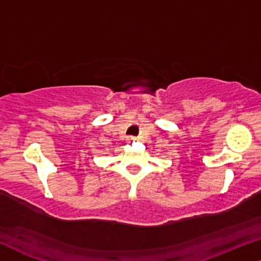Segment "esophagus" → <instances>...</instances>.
I'll return each instance as SVG.
<instances>
[{
    "instance_id": "1",
    "label": "esophagus",
    "mask_w": 261,
    "mask_h": 261,
    "mask_svg": "<svg viewBox=\"0 0 261 261\" xmlns=\"http://www.w3.org/2000/svg\"><path fill=\"white\" fill-rule=\"evenodd\" d=\"M136 140H137L136 137H128V141H130V142H131V141H136Z\"/></svg>"
}]
</instances>
